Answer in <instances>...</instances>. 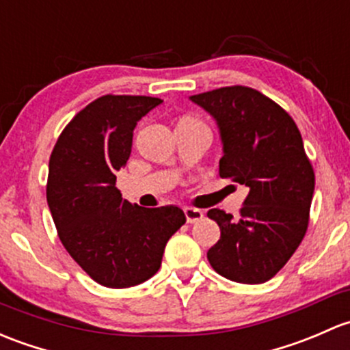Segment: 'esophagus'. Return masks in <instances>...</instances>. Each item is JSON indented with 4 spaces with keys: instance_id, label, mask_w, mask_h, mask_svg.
Masks as SVG:
<instances>
[{
    "instance_id": "34e87169",
    "label": "esophagus",
    "mask_w": 350,
    "mask_h": 350,
    "mask_svg": "<svg viewBox=\"0 0 350 350\" xmlns=\"http://www.w3.org/2000/svg\"><path fill=\"white\" fill-rule=\"evenodd\" d=\"M185 215H186L187 223H198L204 218V213L201 211V209L189 208V206H186L185 208Z\"/></svg>"
}]
</instances>
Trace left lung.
Wrapping results in <instances>:
<instances>
[{"label":"left lung","mask_w":350,"mask_h":350,"mask_svg":"<svg viewBox=\"0 0 350 350\" xmlns=\"http://www.w3.org/2000/svg\"><path fill=\"white\" fill-rule=\"evenodd\" d=\"M216 120L219 176L248 186L240 216L209 209L221 237L208 250L215 271L238 283L278 273L304 240L315 174L292 117L255 88L233 85L191 95Z\"/></svg>","instance_id":"8db88e82"}]
</instances>
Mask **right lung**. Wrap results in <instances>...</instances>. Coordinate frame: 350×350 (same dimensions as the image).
Listing matches in <instances>:
<instances>
[{"label":"right lung","mask_w":350,"mask_h":350,"mask_svg":"<svg viewBox=\"0 0 350 350\" xmlns=\"http://www.w3.org/2000/svg\"><path fill=\"white\" fill-rule=\"evenodd\" d=\"M161 102L144 95L98 97L70 120L51 150L46 201L58 237L88 277L109 288L156 275L165 243L186 223L178 206L141 208L116 187L135 126Z\"/></svg>","instance_id":"add662e5"}]
</instances>
